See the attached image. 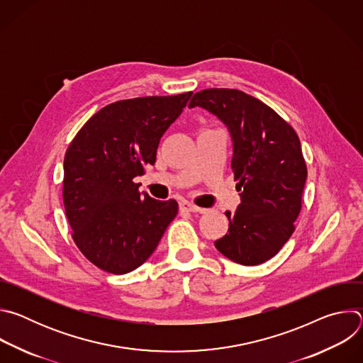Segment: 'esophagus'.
Segmentation results:
<instances>
[{
  "label": "esophagus",
  "instance_id": "obj_1",
  "mask_svg": "<svg viewBox=\"0 0 363 363\" xmlns=\"http://www.w3.org/2000/svg\"><path fill=\"white\" fill-rule=\"evenodd\" d=\"M179 211L181 213H201L202 208H199V206L188 202V201H181L179 202Z\"/></svg>",
  "mask_w": 363,
  "mask_h": 363
}]
</instances>
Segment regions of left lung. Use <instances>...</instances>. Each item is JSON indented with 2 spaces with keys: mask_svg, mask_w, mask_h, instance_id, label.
Returning a JSON list of instances; mask_svg holds the SVG:
<instances>
[{
  "mask_svg": "<svg viewBox=\"0 0 363 363\" xmlns=\"http://www.w3.org/2000/svg\"><path fill=\"white\" fill-rule=\"evenodd\" d=\"M196 106L227 126L241 191L237 210L225 211L228 233L214 244L234 263L262 264L291 237L301 210L307 168L298 136L272 108L241 90H201L189 101Z\"/></svg>",
  "mask_w": 363,
  "mask_h": 363,
  "instance_id": "left-lung-1",
  "label": "left lung"
}]
</instances>
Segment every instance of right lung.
Masks as SVG:
<instances>
[{"instance_id": "obj_1", "label": "right lung", "mask_w": 363, "mask_h": 363, "mask_svg": "<svg viewBox=\"0 0 363 363\" xmlns=\"http://www.w3.org/2000/svg\"><path fill=\"white\" fill-rule=\"evenodd\" d=\"M192 91L119 100L94 113L65 157L63 201L73 240L103 272L142 266L178 214L175 199L139 192L133 178L157 161L161 138Z\"/></svg>"}]
</instances>
